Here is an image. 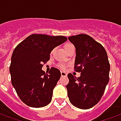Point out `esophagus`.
<instances>
[{"instance_id": "1", "label": "esophagus", "mask_w": 121, "mask_h": 121, "mask_svg": "<svg viewBox=\"0 0 121 121\" xmlns=\"http://www.w3.org/2000/svg\"><path fill=\"white\" fill-rule=\"evenodd\" d=\"M61 76H67V73H65V72L61 71Z\"/></svg>"}]
</instances>
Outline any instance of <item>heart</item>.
Wrapping results in <instances>:
<instances>
[{"instance_id":"b5f03b06","label":"heart","mask_w":121,"mask_h":121,"mask_svg":"<svg viewBox=\"0 0 121 121\" xmlns=\"http://www.w3.org/2000/svg\"><path fill=\"white\" fill-rule=\"evenodd\" d=\"M71 46H73V44H71V43H67V44H65V46H64V48H65V49L66 50L67 49H68L69 47H71ZM60 68L61 69L65 68V65H60Z\"/></svg>"}]
</instances>
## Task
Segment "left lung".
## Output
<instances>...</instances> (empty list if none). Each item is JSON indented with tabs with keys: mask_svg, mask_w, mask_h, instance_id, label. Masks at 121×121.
Returning <instances> with one entry per match:
<instances>
[{
	"mask_svg": "<svg viewBox=\"0 0 121 121\" xmlns=\"http://www.w3.org/2000/svg\"><path fill=\"white\" fill-rule=\"evenodd\" d=\"M75 47V71L80 72L76 78L71 73L66 86L69 101L74 106L87 109L101 99L109 82V61L103 46L91 36L79 34L68 37Z\"/></svg>",
	"mask_w": 121,
	"mask_h": 121,
	"instance_id": "8db88e82",
	"label": "left lung"
}]
</instances>
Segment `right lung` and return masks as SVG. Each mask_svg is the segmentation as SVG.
<instances>
[{"instance_id": "obj_1", "label": "right lung", "mask_w": 121, "mask_h": 121, "mask_svg": "<svg viewBox=\"0 0 121 121\" xmlns=\"http://www.w3.org/2000/svg\"><path fill=\"white\" fill-rule=\"evenodd\" d=\"M67 40L62 35L32 34L13 50L9 67L12 86L20 99L28 106L42 108L52 100L53 89L61 73L52 67L48 74L45 73L42 70L43 63L49 60L54 48Z\"/></svg>"}]
</instances>
